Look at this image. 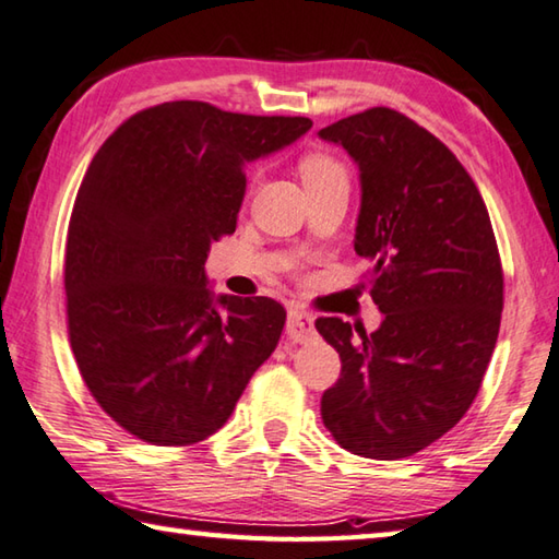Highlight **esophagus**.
<instances>
[{
	"label": "esophagus",
	"mask_w": 559,
	"mask_h": 559,
	"mask_svg": "<svg viewBox=\"0 0 559 559\" xmlns=\"http://www.w3.org/2000/svg\"><path fill=\"white\" fill-rule=\"evenodd\" d=\"M286 334L298 344H308L314 340V322L312 314L300 312V310H290L288 312V322H286Z\"/></svg>",
	"instance_id": "34e87169"
}]
</instances>
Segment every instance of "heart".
Wrapping results in <instances>:
<instances>
[{
    "label": "heart",
    "instance_id": "1",
    "mask_svg": "<svg viewBox=\"0 0 559 559\" xmlns=\"http://www.w3.org/2000/svg\"><path fill=\"white\" fill-rule=\"evenodd\" d=\"M300 176L308 182H318V180H328V178H337V176H347V170L340 164L337 158L324 154V151H310L300 158Z\"/></svg>",
    "mask_w": 559,
    "mask_h": 559
}]
</instances>
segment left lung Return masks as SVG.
I'll use <instances>...</instances> for the list:
<instances>
[{
	"instance_id": "1",
	"label": "left lung",
	"mask_w": 559,
	"mask_h": 559,
	"mask_svg": "<svg viewBox=\"0 0 559 559\" xmlns=\"http://www.w3.org/2000/svg\"><path fill=\"white\" fill-rule=\"evenodd\" d=\"M359 166L354 251L373 263L377 332L314 328L340 352L324 428L369 460H403L469 411L501 328L503 271L479 188L452 151L401 111L371 107L318 131Z\"/></svg>"
}]
</instances>
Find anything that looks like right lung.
<instances>
[{"label":"right lung","mask_w":559,"mask_h":559,"mask_svg":"<svg viewBox=\"0 0 559 559\" xmlns=\"http://www.w3.org/2000/svg\"><path fill=\"white\" fill-rule=\"evenodd\" d=\"M310 127L180 99L136 111L95 154L68 225V334L93 399L134 438L207 440L276 349L281 302L215 298L205 261L235 235L245 164Z\"/></svg>","instance_id":"right-lung-1"}]
</instances>
